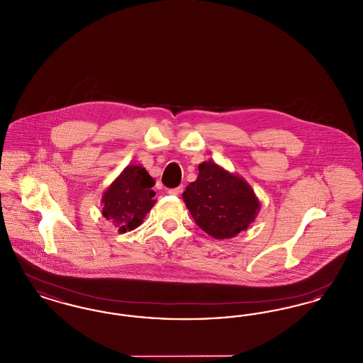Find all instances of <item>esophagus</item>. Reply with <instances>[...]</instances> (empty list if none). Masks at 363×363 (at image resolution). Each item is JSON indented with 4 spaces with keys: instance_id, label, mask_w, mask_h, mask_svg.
Segmentation results:
<instances>
[{
    "instance_id": "obj_1",
    "label": "esophagus",
    "mask_w": 363,
    "mask_h": 363,
    "mask_svg": "<svg viewBox=\"0 0 363 363\" xmlns=\"http://www.w3.org/2000/svg\"><path fill=\"white\" fill-rule=\"evenodd\" d=\"M182 191V186H178V188H174V189H169V194H173V196H179Z\"/></svg>"
}]
</instances>
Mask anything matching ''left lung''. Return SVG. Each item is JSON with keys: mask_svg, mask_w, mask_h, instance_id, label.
<instances>
[{"mask_svg": "<svg viewBox=\"0 0 363 363\" xmlns=\"http://www.w3.org/2000/svg\"><path fill=\"white\" fill-rule=\"evenodd\" d=\"M196 225L216 240H228L255 222L259 200L241 175L212 160L199 164V177L182 193Z\"/></svg>", "mask_w": 363, "mask_h": 363, "instance_id": "obj_1", "label": "left lung"}]
</instances>
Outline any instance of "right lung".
I'll list each match as a JSON object with an SVG mask.
<instances>
[{
	"instance_id": "add662e5",
	"label": "right lung",
	"mask_w": 363,
	"mask_h": 363,
	"mask_svg": "<svg viewBox=\"0 0 363 363\" xmlns=\"http://www.w3.org/2000/svg\"><path fill=\"white\" fill-rule=\"evenodd\" d=\"M154 185L143 166H126L102 196V215L120 234L138 228L156 203Z\"/></svg>"
}]
</instances>
